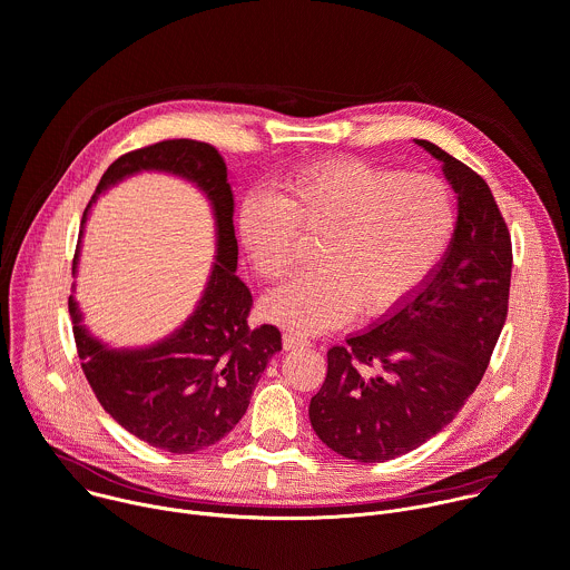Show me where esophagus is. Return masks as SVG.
<instances>
[{"label":"esophagus","instance_id":"34e87169","mask_svg":"<svg viewBox=\"0 0 570 570\" xmlns=\"http://www.w3.org/2000/svg\"><path fill=\"white\" fill-rule=\"evenodd\" d=\"M311 346V342L297 333H284V348L286 351H295V348H306Z\"/></svg>","mask_w":570,"mask_h":570}]
</instances>
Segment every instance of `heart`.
Here are the masks:
<instances>
[{"label":"heart","mask_w":570,"mask_h":570,"mask_svg":"<svg viewBox=\"0 0 570 570\" xmlns=\"http://www.w3.org/2000/svg\"><path fill=\"white\" fill-rule=\"evenodd\" d=\"M456 228L450 187L430 174H399L333 158L291 176L284 193H253L237 215L239 246L264 282L291 268L299 233L320 235L313 273L271 293L264 315L295 333L373 320L410 297L445 255Z\"/></svg>","instance_id":"1"}]
</instances>
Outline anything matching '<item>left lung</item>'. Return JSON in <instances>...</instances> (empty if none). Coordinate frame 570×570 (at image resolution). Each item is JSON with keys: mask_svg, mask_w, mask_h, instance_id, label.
Returning a JSON list of instances; mask_svg holds the SVG:
<instances>
[{"mask_svg": "<svg viewBox=\"0 0 570 570\" xmlns=\"http://www.w3.org/2000/svg\"><path fill=\"white\" fill-rule=\"evenodd\" d=\"M459 199L452 242L394 311L328 348L308 419L344 459L403 456L454 421L488 368L508 315L512 244L488 183L430 140Z\"/></svg>", "mask_w": 570, "mask_h": 570, "instance_id": "8db88e82", "label": "left lung"}]
</instances>
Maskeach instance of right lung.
<instances>
[{
	"label": "right lung",
	"mask_w": 570,
	"mask_h": 570,
	"mask_svg": "<svg viewBox=\"0 0 570 570\" xmlns=\"http://www.w3.org/2000/svg\"><path fill=\"white\" fill-rule=\"evenodd\" d=\"M140 171L174 174L208 197L217 255L206 288L176 331L136 348H114L98 340L71 295L73 337L96 399L120 428L151 448L193 454L222 441L242 421L268 360L282 351V333L273 324L248 326L253 295L235 275L239 250L233 183L222 154L208 142L163 140L114 160L85 208L73 273L91 206L109 187Z\"/></svg>",
	"instance_id": "obj_1"
}]
</instances>
